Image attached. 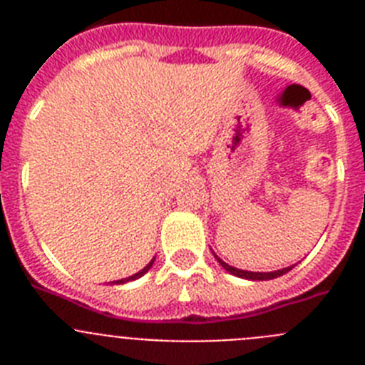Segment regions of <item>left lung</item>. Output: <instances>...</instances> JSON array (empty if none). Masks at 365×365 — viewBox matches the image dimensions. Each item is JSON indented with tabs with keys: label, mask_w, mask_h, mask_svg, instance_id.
I'll return each mask as SVG.
<instances>
[{
	"label": "left lung",
	"mask_w": 365,
	"mask_h": 365,
	"mask_svg": "<svg viewBox=\"0 0 365 365\" xmlns=\"http://www.w3.org/2000/svg\"><path fill=\"white\" fill-rule=\"evenodd\" d=\"M212 254H214V252H212ZM214 257L219 261V265H221L222 269L227 270V272L234 274V276H237V278L250 279V282H267V279L279 278V276H283V274H287V272H289V270L292 269V267H294V265L285 267V269L274 270V272H250V270H241V269H235V267L228 265V263H225V261H222L219 256H215V254H214Z\"/></svg>",
	"instance_id": "obj_1"
}]
</instances>
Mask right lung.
<instances>
[{
	"mask_svg": "<svg viewBox=\"0 0 365 365\" xmlns=\"http://www.w3.org/2000/svg\"><path fill=\"white\" fill-rule=\"evenodd\" d=\"M153 261H155V257H153V259H151V261H150V263H148V265H146V267H144V269H143V270H138V272H137V274H133V276H130V278H124V279H117V282H109V283H111V285H122V283H128V282H133V279H138V278H143L144 274H146V272H148V270H150V269H151V267H153Z\"/></svg>",
	"mask_w": 365,
	"mask_h": 365,
	"instance_id": "right-lung-1",
	"label": "right lung"
}]
</instances>
